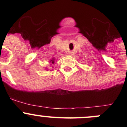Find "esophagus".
I'll list each match as a JSON object with an SVG mask.
<instances>
[{
    "mask_svg": "<svg viewBox=\"0 0 127 127\" xmlns=\"http://www.w3.org/2000/svg\"><path fill=\"white\" fill-rule=\"evenodd\" d=\"M69 55H71V56H73V55H74V53L71 52H69Z\"/></svg>",
    "mask_w": 127,
    "mask_h": 127,
    "instance_id": "esophagus-1",
    "label": "esophagus"
}]
</instances>
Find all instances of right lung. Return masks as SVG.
<instances>
[{
	"label": "right lung",
	"mask_w": 127,
	"mask_h": 127,
	"mask_svg": "<svg viewBox=\"0 0 127 127\" xmlns=\"http://www.w3.org/2000/svg\"><path fill=\"white\" fill-rule=\"evenodd\" d=\"M50 62L52 63V64H54V63H55V59L53 58V59H52V60H50Z\"/></svg>",
	"instance_id": "1"
}]
</instances>
